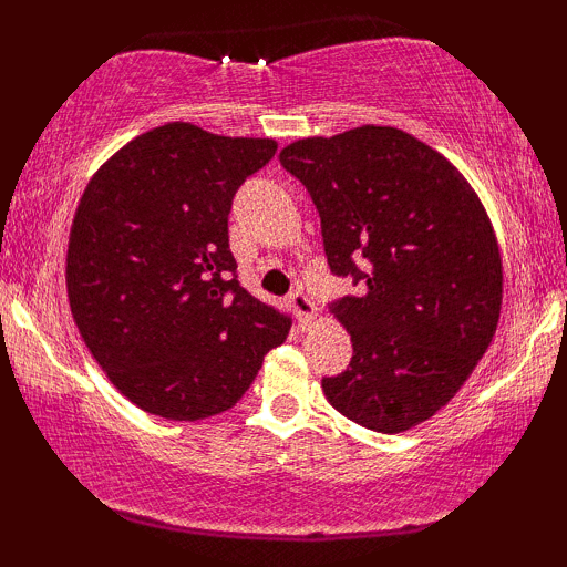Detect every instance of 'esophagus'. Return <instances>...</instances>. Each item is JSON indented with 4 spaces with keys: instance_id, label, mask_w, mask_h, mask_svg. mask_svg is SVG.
Returning <instances> with one entry per match:
<instances>
[{
    "instance_id": "esophagus-1",
    "label": "esophagus",
    "mask_w": 567,
    "mask_h": 567,
    "mask_svg": "<svg viewBox=\"0 0 567 567\" xmlns=\"http://www.w3.org/2000/svg\"><path fill=\"white\" fill-rule=\"evenodd\" d=\"M289 305H291L293 315H297V320L301 324H312V320L317 317V307H315V301L309 299L305 291H293L291 297H289Z\"/></svg>"
}]
</instances>
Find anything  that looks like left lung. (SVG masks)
Here are the masks:
<instances>
[{
  "label": "left lung",
  "mask_w": 567,
  "mask_h": 567,
  "mask_svg": "<svg viewBox=\"0 0 567 567\" xmlns=\"http://www.w3.org/2000/svg\"><path fill=\"white\" fill-rule=\"evenodd\" d=\"M281 165L320 212L332 274L361 286L330 307L353 359L322 379L324 398L377 433L431 421L498 328L503 262L483 200L444 154L394 126L299 138Z\"/></svg>",
  "instance_id": "1"
}]
</instances>
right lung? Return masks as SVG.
I'll list each match as a JSON object with an SVG mask.
<instances>
[{
  "label": "right lung",
  "instance_id": "1",
  "mask_svg": "<svg viewBox=\"0 0 567 567\" xmlns=\"http://www.w3.org/2000/svg\"><path fill=\"white\" fill-rule=\"evenodd\" d=\"M276 150L173 121L90 177L69 231V307L92 359L144 413H224L289 336L284 315L229 278L231 196Z\"/></svg>",
  "mask_w": 567,
  "mask_h": 567
}]
</instances>
